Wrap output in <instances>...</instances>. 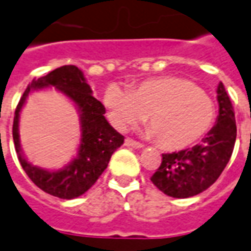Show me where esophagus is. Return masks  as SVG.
<instances>
[{
    "label": "esophagus",
    "mask_w": 251,
    "mask_h": 251,
    "mask_svg": "<svg viewBox=\"0 0 251 251\" xmlns=\"http://www.w3.org/2000/svg\"><path fill=\"white\" fill-rule=\"evenodd\" d=\"M126 146H128V147H134V149H142V147H143L142 143H139V142H136V140L134 139H129V138L126 139Z\"/></svg>",
    "instance_id": "1"
}]
</instances>
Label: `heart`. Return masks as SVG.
I'll list each match as a JSON object with an SVG mask.
<instances>
[{
    "label": "heart",
    "instance_id": "b5f03b06",
    "mask_svg": "<svg viewBox=\"0 0 251 251\" xmlns=\"http://www.w3.org/2000/svg\"><path fill=\"white\" fill-rule=\"evenodd\" d=\"M102 102L111 123L120 131L139 124L147 116L149 135L165 150H182L212 128L214 100L186 78L165 75L126 89L109 85Z\"/></svg>",
    "mask_w": 251,
    "mask_h": 251
}]
</instances>
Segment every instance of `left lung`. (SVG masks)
Masks as SVG:
<instances>
[{
  "label": "left lung",
  "instance_id": "8db88e82",
  "mask_svg": "<svg viewBox=\"0 0 251 251\" xmlns=\"http://www.w3.org/2000/svg\"><path fill=\"white\" fill-rule=\"evenodd\" d=\"M219 115L201 145L172 154H162V163L151 181L168 196H196L219 178L228 163L236 139L234 108L223 83L218 86Z\"/></svg>",
  "mask_w": 251,
  "mask_h": 251
}]
</instances>
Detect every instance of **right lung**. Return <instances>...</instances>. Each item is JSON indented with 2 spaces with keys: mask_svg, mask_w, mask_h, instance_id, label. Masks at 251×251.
I'll use <instances>...</instances> for the list:
<instances>
[{
  "mask_svg": "<svg viewBox=\"0 0 251 251\" xmlns=\"http://www.w3.org/2000/svg\"><path fill=\"white\" fill-rule=\"evenodd\" d=\"M54 86L72 100L80 112L81 143L77 157L59 171H46L26 161L20 146V112L31 91ZM92 89L77 66L67 65L55 69L47 75L33 79L17 104L13 119V142L17 158L32 182L46 193L59 199H75L94 185L105 170L112 154L123 145L124 136L106 122L105 108L92 96Z\"/></svg>",
  "mask_w": 251,
  "mask_h": 251,
  "instance_id": "add662e5",
  "label": "right lung"
}]
</instances>
